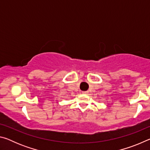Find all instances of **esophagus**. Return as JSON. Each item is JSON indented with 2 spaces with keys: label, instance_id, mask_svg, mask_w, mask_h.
Listing matches in <instances>:
<instances>
[{
  "label": "esophagus",
  "instance_id": "34e87169",
  "mask_svg": "<svg viewBox=\"0 0 150 150\" xmlns=\"http://www.w3.org/2000/svg\"><path fill=\"white\" fill-rule=\"evenodd\" d=\"M82 93H83V94H85V95H87V94L88 93V91H83Z\"/></svg>",
  "mask_w": 150,
  "mask_h": 150
}]
</instances>
